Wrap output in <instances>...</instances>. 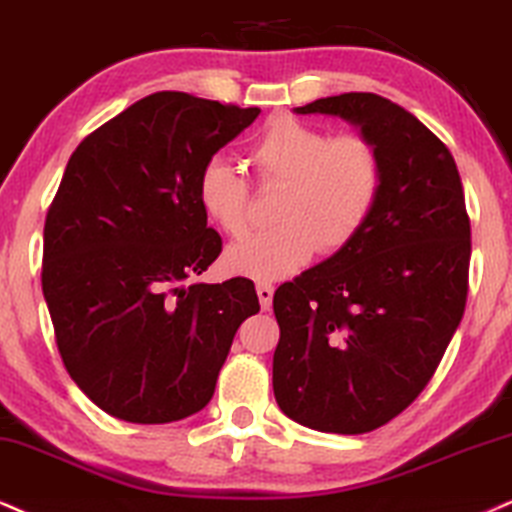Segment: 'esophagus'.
<instances>
[{"label": "esophagus", "mask_w": 512, "mask_h": 512, "mask_svg": "<svg viewBox=\"0 0 512 512\" xmlns=\"http://www.w3.org/2000/svg\"><path fill=\"white\" fill-rule=\"evenodd\" d=\"M273 292L275 287L270 285V282H258L256 285V294H258V301H261L263 311H268L270 304H273Z\"/></svg>", "instance_id": "34e87169"}]
</instances>
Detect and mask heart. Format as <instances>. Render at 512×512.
<instances>
[{
  "label": "heart",
  "mask_w": 512,
  "mask_h": 512,
  "mask_svg": "<svg viewBox=\"0 0 512 512\" xmlns=\"http://www.w3.org/2000/svg\"><path fill=\"white\" fill-rule=\"evenodd\" d=\"M246 161L263 189L277 194L273 230L258 232L225 251L230 273L251 280H282L311 261L315 251L344 249L368 225L382 194L380 149L363 135H337L273 118L251 142ZM201 211L227 237L249 227V185L225 161H208L197 180Z\"/></svg>",
  "instance_id": "1"
}]
</instances>
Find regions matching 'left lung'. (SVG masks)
I'll use <instances>...</instances> for the list:
<instances>
[{"mask_svg":"<svg viewBox=\"0 0 512 512\" xmlns=\"http://www.w3.org/2000/svg\"><path fill=\"white\" fill-rule=\"evenodd\" d=\"M339 116L380 149L384 182L368 225L273 296L275 401L318 432L387 425L432 380L468 299L470 218L446 144L372 92L296 106Z\"/></svg>","mask_w":512,"mask_h":512,"instance_id":"8db88e82","label":"left lung"}]
</instances>
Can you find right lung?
I'll list each match as a JSON object with an SVG mask.
<instances>
[{
	"label": "right lung",
	"mask_w": 512,
	"mask_h": 512,
	"mask_svg": "<svg viewBox=\"0 0 512 512\" xmlns=\"http://www.w3.org/2000/svg\"><path fill=\"white\" fill-rule=\"evenodd\" d=\"M185 92H156L78 144L44 220L42 292L73 382L104 413L163 425L216 391L254 282H192L223 239L197 197L201 168L256 121Z\"/></svg>",
	"instance_id": "1"
}]
</instances>
